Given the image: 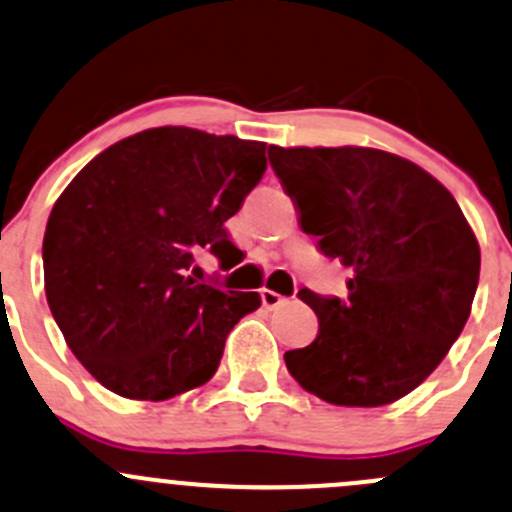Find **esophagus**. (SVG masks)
Segmentation results:
<instances>
[{"mask_svg":"<svg viewBox=\"0 0 512 512\" xmlns=\"http://www.w3.org/2000/svg\"><path fill=\"white\" fill-rule=\"evenodd\" d=\"M260 297H262V304H265V309H277V306L284 301L282 294H277L274 289H262Z\"/></svg>","mask_w":512,"mask_h":512,"instance_id":"obj_1","label":"esophagus"}]
</instances>
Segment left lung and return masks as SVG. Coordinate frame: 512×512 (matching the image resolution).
<instances>
[{
  "label": "left lung",
  "instance_id": "8db88e82",
  "mask_svg": "<svg viewBox=\"0 0 512 512\" xmlns=\"http://www.w3.org/2000/svg\"><path fill=\"white\" fill-rule=\"evenodd\" d=\"M304 233L353 272L348 294L301 301L319 316L292 378L341 407H380L422 385L471 314L481 250L459 203L412 161L370 147H270Z\"/></svg>",
  "mask_w": 512,
  "mask_h": 512
}]
</instances>
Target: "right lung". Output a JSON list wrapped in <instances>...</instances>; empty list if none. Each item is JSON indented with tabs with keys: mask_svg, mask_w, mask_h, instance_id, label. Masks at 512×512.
Returning a JSON list of instances; mask_svg holds the SVG:
<instances>
[{
	"mask_svg": "<svg viewBox=\"0 0 512 512\" xmlns=\"http://www.w3.org/2000/svg\"><path fill=\"white\" fill-rule=\"evenodd\" d=\"M265 142L191 127L120 139L58 196L43 235V284L75 358L127 400H169L208 383L257 292L201 284L193 257L225 270V230L267 169Z\"/></svg>",
	"mask_w": 512,
	"mask_h": 512,
	"instance_id": "add662e5",
	"label": "right lung"
}]
</instances>
